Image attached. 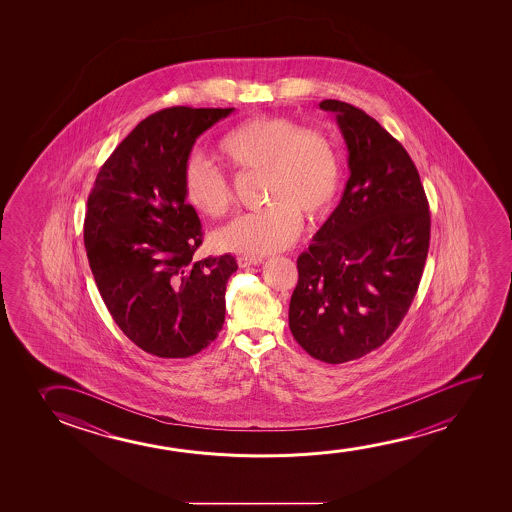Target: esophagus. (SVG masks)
<instances>
[{
	"mask_svg": "<svg viewBox=\"0 0 512 512\" xmlns=\"http://www.w3.org/2000/svg\"><path fill=\"white\" fill-rule=\"evenodd\" d=\"M259 264H262V259H260V257H248V255H241V257H238L239 267L259 266Z\"/></svg>",
	"mask_w": 512,
	"mask_h": 512,
	"instance_id": "34e87169",
	"label": "esophagus"
}]
</instances>
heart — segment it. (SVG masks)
Wrapping results in <instances>:
<instances>
[{
    "label": "heart",
    "mask_w": 512,
    "mask_h": 512,
    "mask_svg": "<svg viewBox=\"0 0 512 512\" xmlns=\"http://www.w3.org/2000/svg\"><path fill=\"white\" fill-rule=\"evenodd\" d=\"M218 152L232 168L260 169L266 208L239 213L215 232L225 252L262 257L280 252L299 236L302 215L318 220L329 213L341 182L334 143L318 131L302 129L281 115H257L218 141ZM183 196L194 210L220 217L232 203L227 176L204 157L183 166Z\"/></svg>",
    "instance_id": "heart-1"
}]
</instances>
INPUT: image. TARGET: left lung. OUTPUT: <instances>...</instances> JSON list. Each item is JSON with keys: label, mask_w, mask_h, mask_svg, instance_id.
I'll list each match as a JSON object with an SVG mask.
<instances>
[{"label": "left lung", "mask_w": 512, "mask_h": 512, "mask_svg": "<svg viewBox=\"0 0 512 512\" xmlns=\"http://www.w3.org/2000/svg\"><path fill=\"white\" fill-rule=\"evenodd\" d=\"M348 148L343 197L297 259L288 325L311 357L343 364L392 336L413 302L430 211L406 148L357 106L323 99Z\"/></svg>", "instance_id": "1"}]
</instances>
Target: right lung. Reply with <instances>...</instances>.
Returning <instances> with one entry per match:
<instances>
[{
    "mask_svg": "<svg viewBox=\"0 0 512 512\" xmlns=\"http://www.w3.org/2000/svg\"><path fill=\"white\" fill-rule=\"evenodd\" d=\"M234 108L173 106L141 120L99 169L84 243L99 294L120 330L161 358H187L215 341L236 259H192L203 243L183 196L197 138Z\"/></svg>",
    "mask_w": 512,
    "mask_h": 512,
    "instance_id": "1",
    "label": "right lung"
}]
</instances>
